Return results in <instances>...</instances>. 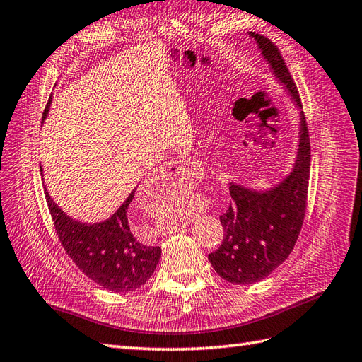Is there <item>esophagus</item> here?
<instances>
[{
	"mask_svg": "<svg viewBox=\"0 0 362 362\" xmlns=\"http://www.w3.org/2000/svg\"><path fill=\"white\" fill-rule=\"evenodd\" d=\"M187 173V169L181 161H172L169 164H165L164 168L155 175V178L152 180V187H157V185H164L165 182H173V181H181L184 178V175ZM158 190V187H157Z\"/></svg>",
	"mask_w": 362,
	"mask_h": 362,
	"instance_id": "1",
	"label": "esophagus"
}]
</instances>
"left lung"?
Instances as JSON below:
<instances>
[{
  "label": "left lung",
  "instance_id": "obj_1",
  "mask_svg": "<svg viewBox=\"0 0 362 362\" xmlns=\"http://www.w3.org/2000/svg\"><path fill=\"white\" fill-rule=\"evenodd\" d=\"M256 39L272 71L288 86L301 106L294 79L279 47L259 33ZM296 168L277 187L257 193L230 185V205L219 219L223 228L221 247L209 254L211 267L233 285H251L268 277L294 248L305 221L310 173V140L306 117L301 112V132Z\"/></svg>",
  "mask_w": 362,
  "mask_h": 362
}]
</instances>
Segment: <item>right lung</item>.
<instances>
[{"instance_id": "1", "label": "right lung", "mask_w": 362, "mask_h": 362, "mask_svg": "<svg viewBox=\"0 0 362 362\" xmlns=\"http://www.w3.org/2000/svg\"><path fill=\"white\" fill-rule=\"evenodd\" d=\"M48 100L44 117L48 112ZM129 194L111 219L85 226L70 219L45 192L53 226L64 250L83 274L112 292H129L151 279L161 257L160 247L146 245L134 221Z\"/></svg>"}]
</instances>
